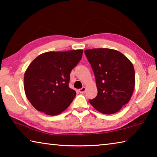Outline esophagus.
I'll return each instance as SVG.
<instances>
[{
	"label": "esophagus",
	"mask_w": 157,
	"mask_h": 157,
	"mask_svg": "<svg viewBox=\"0 0 157 157\" xmlns=\"http://www.w3.org/2000/svg\"><path fill=\"white\" fill-rule=\"evenodd\" d=\"M85 91H86V87H82V89H79V92L80 93V94H84V93L85 92Z\"/></svg>",
	"instance_id": "1"
}]
</instances>
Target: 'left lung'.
Returning <instances> with one entry per match:
<instances>
[{"label":"left lung","mask_w":157,"mask_h":157,"mask_svg":"<svg viewBox=\"0 0 157 157\" xmlns=\"http://www.w3.org/2000/svg\"><path fill=\"white\" fill-rule=\"evenodd\" d=\"M94 71L98 95L89 102L104 114L120 111L131 99L135 86L132 63L118 50L93 48L84 50Z\"/></svg>","instance_id":"8db88e82"}]
</instances>
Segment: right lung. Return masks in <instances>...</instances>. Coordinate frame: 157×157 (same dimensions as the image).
<instances>
[{
	"instance_id": "right-lung-1",
	"label": "right lung",
	"mask_w": 157,
	"mask_h": 157,
	"mask_svg": "<svg viewBox=\"0 0 157 157\" xmlns=\"http://www.w3.org/2000/svg\"><path fill=\"white\" fill-rule=\"evenodd\" d=\"M82 53V50L46 52L28 66L24 74V90L36 110L56 116L68 107L76 95L68 86L70 73Z\"/></svg>"
}]
</instances>
